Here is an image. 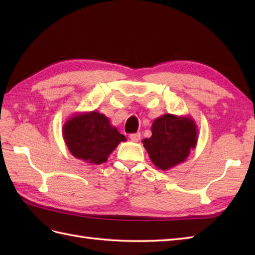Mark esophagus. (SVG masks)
<instances>
[{"label": "esophagus", "mask_w": 255, "mask_h": 255, "mask_svg": "<svg viewBox=\"0 0 255 255\" xmlns=\"http://www.w3.org/2000/svg\"><path fill=\"white\" fill-rule=\"evenodd\" d=\"M129 138H130L131 141H133V142H138L139 140H140V133H139V132L131 133L130 136H129Z\"/></svg>", "instance_id": "1"}]
</instances>
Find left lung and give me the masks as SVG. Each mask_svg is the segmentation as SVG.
Returning <instances> with one entry per match:
<instances>
[{"label":"left lung","instance_id":"8db88e82","mask_svg":"<svg viewBox=\"0 0 255 255\" xmlns=\"http://www.w3.org/2000/svg\"><path fill=\"white\" fill-rule=\"evenodd\" d=\"M152 136L142 140L151 162L167 171L185 162L197 144V125L191 116L164 114L152 123Z\"/></svg>","mask_w":255,"mask_h":255}]
</instances>
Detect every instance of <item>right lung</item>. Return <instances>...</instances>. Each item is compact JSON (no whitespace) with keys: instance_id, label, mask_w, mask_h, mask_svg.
<instances>
[{"instance_id":"add662e5","label":"right lung","mask_w":255,"mask_h":255,"mask_svg":"<svg viewBox=\"0 0 255 255\" xmlns=\"http://www.w3.org/2000/svg\"><path fill=\"white\" fill-rule=\"evenodd\" d=\"M62 136L74 158L90 164H102L126 137L104 114L96 111L77 113L64 123Z\"/></svg>"}]
</instances>
